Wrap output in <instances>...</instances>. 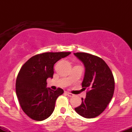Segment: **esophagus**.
I'll use <instances>...</instances> for the list:
<instances>
[{
	"label": "esophagus",
	"instance_id": "1",
	"mask_svg": "<svg viewBox=\"0 0 132 132\" xmlns=\"http://www.w3.org/2000/svg\"><path fill=\"white\" fill-rule=\"evenodd\" d=\"M65 94H66L68 96H69V97L73 96V94H72L70 93V92H65Z\"/></svg>",
	"mask_w": 132,
	"mask_h": 132
}]
</instances>
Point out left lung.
<instances>
[{
  "label": "left lung",
  "mask_w": 132,
  "mask_h": 132,
  "mask_svg": "<svg viewBox=\"0 0 132 132\" xmlns=\"http://www.w3.org/2000/svg\"><path fill=\"white\" fill-rule=\"evenodd\" d=\"M85 66L82 87L87 88L85 99L82 98L81 105L75 108L79 115L91 119L102 113L112 98L115 81L112 72L101 57L86 53H74Z\"/></svg>",
  "instance_id": "8db88e82"
}]
</instances>
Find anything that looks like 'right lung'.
Instances as JSON below:
<instances>
[{"label":"right lung","mask_w":132,"mask_h":132,"mask_svg":"<svg viewBox=\"0 0 132 132\" xmlns=\"http://www.w3.org/2000/svg\"><path fill=\"white\" fill-rule=\"evenodd\" d=\"M71 52H48L30 57L21 68L16 79L15 89L23 111L37 121L45 120L53 112L61 88L46 87V79L53 78L54 64Z\"/></svg>","instance_id":"right-lung-1"}]
</instances>
